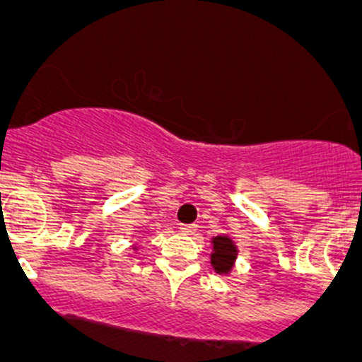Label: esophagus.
Returning a JSON list of instances; mask_svg holds the SVG:
<instances>
[{"instance_id": "esophagus-1", "label": "esophagus", "mask_w": 362, "mask_h": 362, "mask_svg": "<svg viewBox=\"0 0 362 362\" xmlns=\"http://www.w3.org/2000/svg\"><path fill=\"white\" fill-rule=\"evenodd\" d=\"M195 224H180V230L184 231L187 235H194L195 233Z\"/></svg>"}]
</instances>
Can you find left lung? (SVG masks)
Listing matches in <instances>:
<instances>
[{
    "instance_id": "left-lung-1",
    "label": "left lung",
    "mask_w": 362,
    "mask_h": 362,
    "mask_svg": "<svg viewBox=\"0 0 362 362\" xmlns=\"http://www.w3.org/2000/svg\"><path fill=\"white\" fill-rule=\"evenodd\" d=\"M214 252L211 255V264L218 274H228L233 267L236 259V247L228 236H216L213 238Z\"/></svg>"
}]
</instances>
